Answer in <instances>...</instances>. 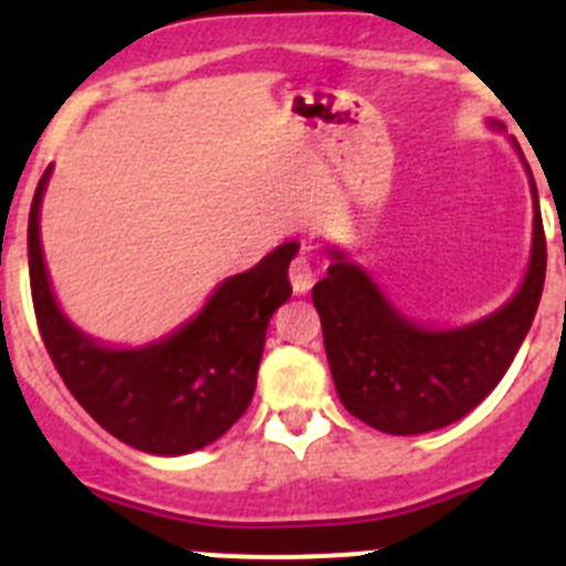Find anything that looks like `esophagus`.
Masks as SVG:
<instances>
[{
	"label": "esophagus",
	"mask_w": 566,
	"mask_h": 566,
	"mask_svg": "<svg viewBox=\"0 0 566 566\" xmlns=\"http://www.w3.org/2000/svg\"><path fill=\"white\" fill-rule=\"evenodd\" d=\"M289 280H292V289L297 294H306L314 286V266L306 254H297L289 266Z\"/></svg>",
	"instance_id": "1"
}]
</instances>
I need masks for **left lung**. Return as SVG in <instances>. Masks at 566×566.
Returning a JSON list of instances; mask_svg holds the SVG:
<instances>
[{
	"instance_id": "8db88e82",
	"label": "left lung",
	"mask_w": 566,
	"mask_h": 566,
	"mask_svg": "<svg viewBox=\"0 0 566 566\" xmlns=\"http://www.w3.org/2000/svg\"><path fill=\"white\" fill-rule=\"evenodd\" d=\"M533 258L496 314L431 332L399 314L357 263L332 249L328 277L312 289L339 402L365 424L413 437L457 422L504 377L527 337L547 272V240L533 184Z\"/></svg>"
}]
</instances>
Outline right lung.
<instances>
[{"label":"right lung","mask_w":566,"mask_h":566,"mask_svg":"<svg viewBox=\"0 0 566 566\" xmlns=\"http://www.w3.org/2000/svg\"><path fill=\"white\" fill-rule=\"evenodd\" d=\"M39 181L28 221L30 294L39 334L67 391L115 439L158 457H181L214 442L252 402L266 326L289 297V263L297 243H283L258 266L223 280L187 326L144 348H107L67 323L50 292L39 243Z\"/></svg>","instance_id":"right-lung-1"}]
</instances>
